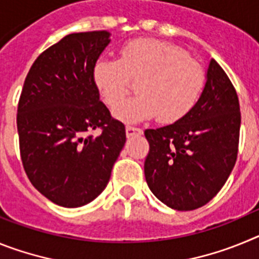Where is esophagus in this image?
Wrapping results in <instances>:
<instances>
[{"label": "esophagus", "instance_id": "obj_1", "mask_svg": "<svg viewBox=\"0 0 259 259\" xmlns=\"http://www.w3.org/2000/svg\"><path fill=\"white\" fill-rule=\"evenodd\" d=\"M141 134H143V130H141V128L132 127V125H127V127H125V135H127V137H132L135 136V135Z\"/></svg>", "mask_w": 259, "mask_h": 259}]
</instances>
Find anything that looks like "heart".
I'll return each mask as SVG.
<instances>
[{"label":"heart","instance_id":"obj_1","mask_svg":"<svg viewBox=\"0 0 259 259\" xmlns=\"http://www.w3.org/2000/svg\"><path fill=\"white\" fill-rule=\"evenodd\" d=\"M141 80L139 96L115 109L124 122L157 116L162 123L178 122L200 101L206 71L182 47L154 38L130 41L120 58L101 57L93 66V83L110 107H115Z\"/></svg>","mask_w":259,"mask_h":259}]
</instances>
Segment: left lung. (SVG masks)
<instances>
[{
	"label": "left lung",
	"instance_id": "1",
	"mask_svg": "<svg viewBox=\"0 0 259 259\" xmlns=\"http://www.w3.org/2000/svg\"><path fill=\"white\" fill-rule=\"evenodd\" d=\"M240 124L236 89L211 59L206 85L191 113L174 124L144 132L149 143L144 171L153 194L179 211L206 205L236 163Z\"/></svg>",
	"mask_w": 259,
	"mask_h": 259
}]
</instances>
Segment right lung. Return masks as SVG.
I'll use <instances>...</instances> for the list:
<instances>
[{
    "label": "right lung",
    "mask_w": 259,
    "mask_h": 259,
    "mask_svg": "<svg viewBox=\"0 0 259 259\" xmlns=\"http://www.w3.org/2000/svg\"><path fill=\"white\" fill-rule=\"evenodd\" d=\"M109 42L106 31L65 36L36 58L20 93L23 168L59 206H84L101 194L124 146V124L100 101L93 83V66Z\"/></svg>",
    "instance_id": "right-lung-1"
}]
</instances>
